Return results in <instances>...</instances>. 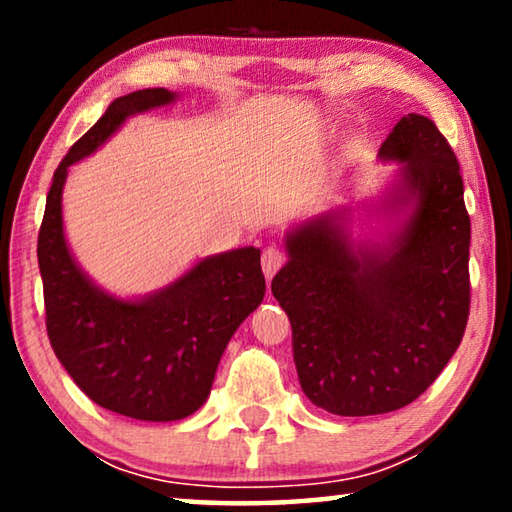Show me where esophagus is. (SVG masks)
<instances>
[{
	"mask_svg": "<svg viewBox=\"0 0 512 512\" xmlns=\"http://www.w3.org/2000/svg\"><path fill=\"white\" fill-rule=\"evenodd\" d=\"M286 263V251L279 249V247H268L263 251V258H261V265H263V272L265 277L272 279L275 277V272L282 268Z\"/></svg>",
	"mask_w": 512,
	"mask_h": 512,
	"instance_id": "obj_1",
	"label": "esophagus"
}]
</instances>
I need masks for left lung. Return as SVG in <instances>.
<instances>
[{"instance_id":"obj_1","label":"left lung","mask_w":512,"mask_h":512,"mask_svg":"<svg viewBox=\"0 0 512 512\" xmlns=\"http://www.w3.org/2000/svg\"><path fill=\"white\" fill-rule=\"evenodd\" d=\"M401 165L391 209L410 207L387 244H356L333 209L286 235L272 296L289 314L305 396L333 415H384L431 387L464 338L471 219L452 146L408 114L380 146Z\"/></svg>"}]
</instances>
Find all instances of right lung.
I'll return each mask as SVG.
<instances>
[{
    "label": "right lung",
    "mask_w": 512,
    "mask_h": 512,
    "mask_svg": "<svg viewBox=\"0 0 512 512\" xmlns=\"http://www.w3.org/2000/svg\"><path fill=\"white\" fill-rule=\"evenodd\" d=\"M174 100L170 90L144 88L109 104L55 170L37 244L55 356L90 401L142 422H177L207 401L223 349L265 296L256 247L202 258L139 300L109 296L69 254L62 228L69 165L107 142L128 116Z\"/></svg>",
    "instance_id": "1"
}]
</instances>
